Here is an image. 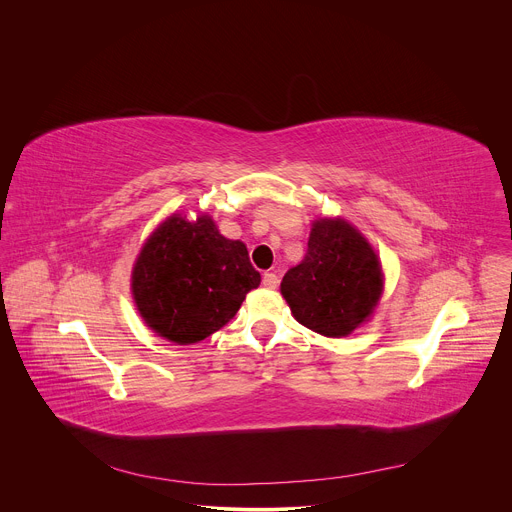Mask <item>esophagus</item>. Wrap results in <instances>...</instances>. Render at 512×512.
<instances>
[{
    "mask_svg": "<svg viewBox=\"0 0 512 512\" xmlns=\"http://www.w3.org/2000/svg\"><path fill=\"white\" fill-rule=\"evenodd\" d=\"M263 285L269 287V289H275L279 285V277L275 271H265L263 273Z\"/></svg>",
    "mask_w": 512,
    "mask_h": 512,
    "instance_id": "1",
    "label": "esophagus"
}]
</instances>
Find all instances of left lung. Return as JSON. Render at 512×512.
<instances>
[{"mask_svg": "<svg viewBox=\"0 0 512 512\" xmlns=\"http://www.w3.org/2000/svg\"><path fill=\"white\" fill-rule=\"evenodd\" d=\"M381 291L377 253L340 218L314 223L304 261L281 281V296L296 320L330 338L346 336L367 320Z\"/></svg>", "mask_w": 512, "mask_h": 512, "instance_id": "left-lung-1", "label": "left lung"}]
</instances>
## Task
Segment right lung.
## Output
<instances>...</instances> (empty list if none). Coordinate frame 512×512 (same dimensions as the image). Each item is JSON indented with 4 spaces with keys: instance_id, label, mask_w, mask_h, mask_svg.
<instances>
[{
    "instance_id": "obj_1",
    "label": "right lung",
    "mask_w": 512,
    "mask_h": 512,
    "mask_svg": "<svg viewBox=\"0 0 512 512\" xmlns=\"http://www.w3.org/2000/svg\"><path fill=\"white\" fill-rule=\"evenodd\" d=\"M259 281L247 247L225 239L210 216L174 214L141 249L131 289L145 324L194 344L229 324Z\"/></svg>"
}]
</instances>
